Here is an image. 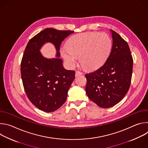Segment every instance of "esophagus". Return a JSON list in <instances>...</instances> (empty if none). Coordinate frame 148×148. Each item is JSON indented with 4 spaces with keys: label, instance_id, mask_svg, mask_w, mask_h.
Here are the masks:
<instances>
[{
    "label": "esophagus",
    "instance_id": "obj_1",
    "mask_svg": "<svg viewBox=\"0 0 148 148\" xmlns=\"http://www.w3.org/2000/svg\"><path fill=\"white\" fill-rule=\"evenodd\" d=\"M81 74H82V73H81V72L79 71H75V77H77V76L80 75H81Z\"/></svg>",
    "mask_w": 148,
    "mask_h": 148
}]
</instances>
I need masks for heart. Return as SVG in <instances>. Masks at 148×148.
<instances>
[{"mask_svg": "<svg viewBox=\"0 0 148 148\" xmlns=\"http://www.w3.org/2000/svg\"><path fill=\"white\" fill-rule=\"evenodd\" d=\"M112 47V40L106 33H84L72 37L67 46L62 47L61 53L69 67H73L79 57L82 66L91 70L104 64Z\"/></svg>", "mask_w": 148, "mask_h": 148, "instance_id": "1", "label": "heart"}]
</instances>
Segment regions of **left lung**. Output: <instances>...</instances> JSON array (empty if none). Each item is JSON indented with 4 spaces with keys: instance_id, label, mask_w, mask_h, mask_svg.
<instances>
[{
    "instance_id": "8db88e82",
    "label": "left lung",
    "mask_w": 148,
    "mask_h": 148,
    "mask_svg": "<svg viewBox=\"0 0 148 148\" xmlns=\"http://www.w3.org/2000/svg\"><path fill=\"white\" fill-rule=\"evenodd\" d=\"M112 36L111 53L105 64L86 74L88 97L103 108L112 107L128 92L131 81L133 59L128 43L116 32Z\"/></svg>"
}]
</instances>
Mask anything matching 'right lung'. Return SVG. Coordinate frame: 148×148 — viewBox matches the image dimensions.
<instances>
[{"label":"right lung","mask_w":148,"mask_h":148,"mask_svg":"<svg viewBox=\"0 0 148 148\" xmlns=\"http://www.w3.org/2000/svg\"><path fill=\"white\" fill-rule=\"evenodd\" d=\"M73 33L47 28L31 38L25 49L20 67L23 87L30 102L44 112L55 111L64 103L75 78L74 71L63 67L59 52L61 42ZM47 42L55 47L56 58L48 59L40 53Z\"/></svg>","instance_id":"obj_1"}]
</instances>
